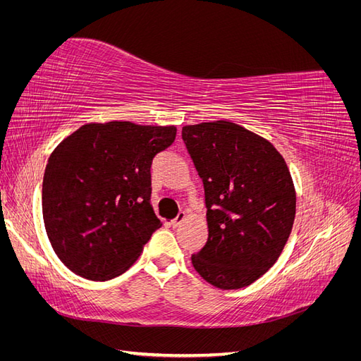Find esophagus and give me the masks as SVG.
<instances>
[{
    "instance_id": "esophagus-1",
    "label": "esophagus",
    "mask_w": 361,
    "mask_h": 361,
    "mask_svg": "<svg viewBox=\"0 0 361 361\" xmlns=\"http://www.w3.org/2000/svg\"><path fill=\"white\" fill-rule=\"evenodd\" d=\"M185 216H187V215H185V212H179V215L176 216V218H174V220L170 223V226L173 227V228H176V227H179L180 224H182V221L185 220Z\"/></svg>"
}]
</instances>
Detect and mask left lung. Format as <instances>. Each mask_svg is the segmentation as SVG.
Here are the masks:
<instances>
[{
    "label": "left lung",
    "instance_id": "1",
    "mask_svg": "<svg viewBox=\"0 0 361 361\" xmlns=\"http://www.w3.org/2000/svg\"><path fill=\"white\" fill-rule=\"evenodd\" d=\"M204 188L207 241L191 256L220 289L251 285L285 248L297 194L285 159L268 140L227 120L182 128Z\"/></svg>",
    "mask_w": 361,
    "mask_h": 361
}]
</instances>
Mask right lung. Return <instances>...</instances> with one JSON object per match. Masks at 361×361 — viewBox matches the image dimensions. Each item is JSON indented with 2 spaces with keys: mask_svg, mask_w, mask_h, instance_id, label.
Segmentation results:
<instances>
[{
  "mask_svg": "<svg viewBox=\"0 0 361 361\" xmlns=\"http://www.w3.org/2000/svg\"><path fill=\"white\" fill-rule=\"evenodd\" d=\"M176 126L89 123L52 152L42 211L59 259L76 276L111 280L138 259L162 224L150 204L152 161Z\"/></svg>",
  "mask_w": 361,
  "mask_h": 361,
  "instance_id": "obj_1",
  "label": "right lung"
}]
</instances>
